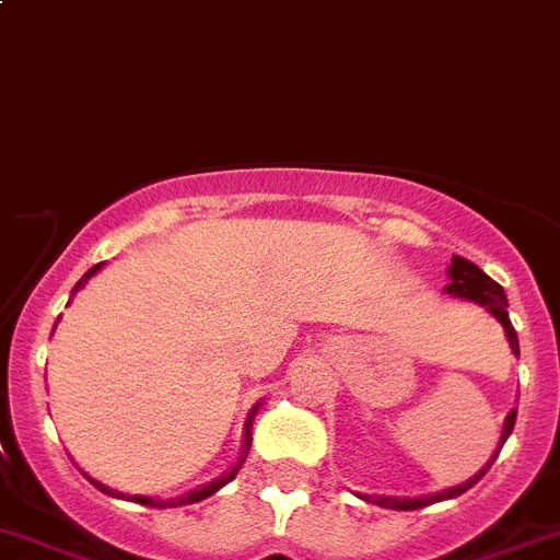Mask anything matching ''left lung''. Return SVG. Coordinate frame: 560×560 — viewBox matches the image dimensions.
<instances>
[{"label": "left lung", "instance_id": "left-lung-1", "mask_svg": "<svg viewBox=\"0 0 560 560\" xmlns=\"http://www.w3.org/2000/svg\"><path fill=\"white\" fill-rule=\"evenodd\" d=\"M448 279H452V281H448V287H446L448 295L465 298V301H474V303H479V306H485L487 312H490L492 317H495L498 323L503 325V330H506L509 347H512L514 355H520L517 330H514L512 319H509V301H506V292H503V287L498 284V281H492L490 276H487L485 270L479 268V265L468 262L465 257H452V265H448ZM514 421H517V410L509 412L506 421H503L501 443H498V448H495V454L490 457V463H487L485 468L479 470V474L470 476L468 481H463V485L452 487V490L435 492V495H427V498H388V495L369 498V495H363V501H372V503H377V506H383V509H399V512H410V509H421V506H430V503L448 501V498L463 495V492H468L470 487H474L476 481H479L481 476L490 470V465L495 463L498 454H501V448H503V443H506V438L512 435Z\"/></svg>", "mask_w": 560, "mask_h": 560}]
</instances>
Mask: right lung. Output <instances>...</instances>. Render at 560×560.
I'll list each match as a JSON object with an SVG mask.
<instances>
[{
  "instance_id": "right-lung-1",
  "label": "right lung",
  "mask_w": 560,
  "mask_h": 560,
  "mask_svg": "<svg viewBox=\"0 0 560 560\" xmlns=\"http://www.w3.org/2000/svg\"><path fill=\"white\" fill-rule=\"evenodd\" d=\"M97 270H101V265H95V268H90L86 270L84 276H81L79 279V284L73 287V292H79L81 287L86 284V281L92 279V276L97 273ZM257 407L259 405H254V410L248 412V418H246V438H243V448H241V459H237V465L232 470H226L224 476H219V479H213V481H208V485H202L199 487V490H191V492H186V495H180V498H170V501H159V498H144V495H125V492H117V490H112V487H106V485H101V481H95V479H90V476H86V479L92 481V485L97 487V490L101 492H106V495H112V498H125V501H136V503H142V506H153V509H172V506H186V503H199V501H205V498H210L213 495V492H219L221 487L224 485H230L232 479H235L237 476V470H241V465L246 463V454H248V446H252V421H254V412H257Z\"/></svg>"
}]
</instances>
